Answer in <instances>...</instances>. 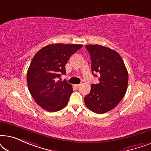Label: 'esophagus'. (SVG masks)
<instances>
[{
  "label": "esophagus",
  "mask_w": 151,
  "mask_h": 151,
  "mask_svg": "<svg viewBox=\"0 0 151 151\" xmlns=\"http://www.w3.org/2000/svg\"><path fill=\"white\" fill-rule=\"evenodd\" d=\"M80 85H81V84H73V87L78 88V87H80Z\"/></svg>",
  "instance_id": "obj_1"
}]
</instances>
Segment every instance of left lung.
I'll use <instances>...</instances> for the list:
<instances>
[{
    "mask_svg": "<svg viewBox=\"0 0 151 151\" xmlns=\"http://www.w3.org/2000/svg\"><path fill=\"white\" fill-rule=\"evenodd\" d=\"M91 55V71L100 76L99 84H93L84 97L86 106L93 112L102 114L114 109L127 92L129 74L117 51L99 45H86Z\"/></svg>",
    "mask_w": 151,
    "mask_h": 151,
    "instance_id": "obj_1",
    "label": "left lung"
}]
</instances>
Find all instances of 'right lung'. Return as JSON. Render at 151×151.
Returning <instances> with one entry per match:
<instances>
[{
  "label": "right lung",
  "instance_id": "add662e5",
  "mask_svg": "<svg viewBox=\"0 0 151 151\" xmlns=\"http://www.w3.org/2000/svg\"><path fill=\"white\" fill-rule=\"evenodd\" d=\"M82 45L51 44L39 50L33 58L27 73L31 95L40 107L56 112L67 106L73 92L71 84L56 81L66 74L65 65Z\"/></svg>",
  "mask_w": 151,
  "mask_h": 151
}]
</instances>
